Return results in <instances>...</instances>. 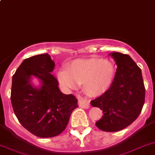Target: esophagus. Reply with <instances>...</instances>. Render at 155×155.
<instances>
[{
	"instance_id": "obj_1",
	"label": "esophagus",
	"mask_w": 155,
	"mask_h": 155,
	"mask_svg": "<svg viewBox=\"0 0 155 155\" xmlns=\"http://www.w3.org/2000/svg\"><path fill=\"white\" fill-rule=\"evenodd\" d=\"M79 99V102H78V104L79 106L82 108H84V109H88L90 107V102L88 100H87L84 97H78Z\"/></svg>"
}]
</instances>
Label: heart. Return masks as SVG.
I'll return each mask as SVG.
<instances>
[{
    "mask_svg": "<svg viewBox=\"0 0 155 155\" xmlns=\"http://www.w3.org/2000/svg\"><path fill=\"white\" fill-rule=\"evenodd\" d=\"M115 68L108 61L100 59L75 60L58 72L60 83L68 89H75L83 83L84 91L91 96H99L110 88Z\"/></svg>",
    "mask_w": 155,
    "mask_h": 155,
    "instance_id": "1",
    "label": "heart"
}]
</instances>
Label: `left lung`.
Instances as JSON below:
<instances>
[{
	"label": "left lung",
	"mask_w": 155,
	"mask_h": 155,
	"mask_svg": "<svg viewBox=\"0 0 155 155\" xmlns=\"http://www.w3.org/2000/svg\"><path fill=\"white\" fill-rule=\"evenodd\" d=\"M110 55L117 65L114 81L91 104L103 112L96 126L104 132H114L124 129L137 119L145 102V87L141 69L128 54Z\"/></svg>",
	"instance_id": "obj_1"
}]
</instances>
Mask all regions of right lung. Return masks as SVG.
<instances>
[{
  "label": "right lung",
  "mask_w": 155,
  "mask_h": 155,
  "mask_svg": "<svg viewBox=\"0 0 155 155\" xmlns=\"http://www.w3.org/2000/svg\"><path fill=\"white\" fill-rule=\"evenodd\" d=\"M55 63L48 53L27 58L12 76L11 102L19 123L35 136L54 137L66 128L71 113L77 108L73 94H64L51 74ZM31 75L42 81L40 88L30 84Z\"/></svg>",
  "instance_id": "1"
}]
</instances>
